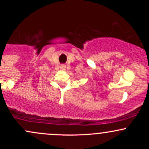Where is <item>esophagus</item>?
<instances>
[{
    "label": "esophagus",
    "instance_id": "esophagus-1",
    "mask_svg": "<svg viewBox=\"0 0 149 149\" xmlns=\"http://www.w3.org/2000/svg\"><path fill=\"white\" fill-rule=\"evenodd\" d=\"M61 69H63V70L66 69V65H64V64L61 65Z\"/></svg>",
    "mask_w": 149,
    "mask_h": 149
}]
</instances>
